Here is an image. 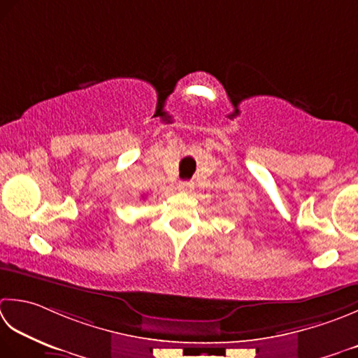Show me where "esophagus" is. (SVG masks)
<instances>
[{
	"label": "esophagus",
	"mask_w": 358,
	"mask_h": 358,
	"mask_svg": "<svg viewBox=\"0 0 358 358\" xmlns=\"http://www.w3.org/2000/svg\"><path fill=\"white\" fill-rule=\"evenodd\" d=\"M189 189H191V183H187V181H181V183H178V191L187 192Z\"/></svg>",
	"instance_id": "34e87169"
}]
</instances>
